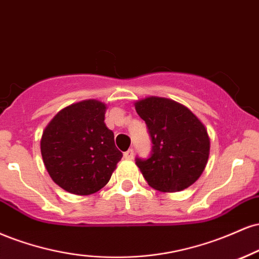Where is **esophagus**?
<instances>
[{
	"label": "esophagus",
	"instance_id": "obj_1",
	"mask_svg": "<svg viewBox=\"0 0 259 259\" xmlns=\"http://www.w3.org/2000/svg\"><path fill=\"white\" fill-rule=\"evenodd\" d=\"M123 157L126 160H132L133 159V149H128V150L123 154Z\"/></svg>",
	"mask_w": 259,
	"mask_h": 259
}]
</instances>
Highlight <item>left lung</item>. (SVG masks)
<instances>
[{
	"instance_id": "obj_1",
	"label": "left lung",
	"mask_w": 259,
	"mask_h": 259,
	"mask_svg": "<svg viewBox=\"0 0 259 259\" xmlns=\"http://www.w3.org/2000/svg\"><path fill=\"white\" fill-rule=\"evenodd\" d=\"M135 108L154 144L148 160H136L143 177L162 193L189 188L208 161L211 143L205 124L187 106L162 97L137 100Z\"/></svg>"
}]
</instances>
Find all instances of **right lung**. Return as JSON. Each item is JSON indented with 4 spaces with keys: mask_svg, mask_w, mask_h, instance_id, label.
<instances>
[{
    "mask_svg": "<svg viewBox=\"0 0 259 259\" xmlns=\"http://www.w3.org/2000/svg\"><path fill=\"white\" fill-rule=\"evenodd\" d=\"M106 104L81 100L60 110L41 137V154L56 184L75 195H91L110 181L122 153L104 122Z\"/></svg>",
    "mask_w": 259,
    "mask_h": 259,
    "instance_id": "add662e5",
    "label": "right lung"
}]
</instances>
